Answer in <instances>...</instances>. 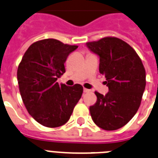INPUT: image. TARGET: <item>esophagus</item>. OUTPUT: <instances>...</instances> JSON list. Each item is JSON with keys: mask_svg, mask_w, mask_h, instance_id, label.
<instances>
[{"mask_svg": "<svg viewBox=\"0 0 158 158\" xmlns=\"http://www.w3.org/2000/svg\"><path fill=\"white\" fill-rule=\"evenodd\" d=\"M90 91H91V90H89V89H87V88L83 89V92L84 93H88V92H90Z\"/></svg>", "mask_w": 158, "mask_h": 158, "instance_id": "esophagus-1", "label": "esophagus"}]
</instances>
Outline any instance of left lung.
I'll return each mask as SVG.
<instances>
[{"mask_svg":"<svg viewBox=\"0 0 158 158\" xmlns=\"http://www.w3.org/2000/svg\"><path fill=\"white\" fill-rule=\"evenodd\" d=\"M86 44L99 56V72L109 88L106 95L94 92L97 101L90 106V116L100 128L118 130L131 120L141 105L145 68L135 50L123 40L106 36Z\"/></svg>","mask_w":158,"mask_h":158,"instance_id":"obj_1","label":"left lung"}]
</instances>
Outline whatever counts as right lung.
<instances>
[{
  "instance_id": "1",
  "label": "right lung",
  "mask_w": 158,
  "mask_h": 158,
  "mask_svg": "<svg viewBox=\"0 0 158 158\" xmlns=\"http://www.w3.org/2000/svg\"><path fill=\"white\" fill-rule=\"evenodd\" d=\"M77 48L55 39L36 41L19 64L17 80L23 102L31 117L44 127L65 124L83 94L80 84L68 87L56 81L65 72L68 55Z\"/></svg>"
}]
</instances>
